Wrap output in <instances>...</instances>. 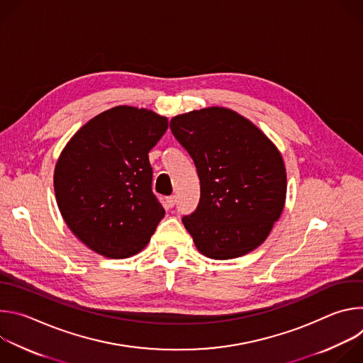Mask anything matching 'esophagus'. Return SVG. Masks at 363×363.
<instances>
[{
	"label": "esophagus",
	"mask_w": 363,
	"mask_h": 363,
	"mask_svg": "<svg viewBox=\"0 0 363 363\" xmlns=\"http://www.w3.org/2000/svg\"><path fill=\"white\" fill-rule=\"evenodd\" d=\"M175 201H177V199H175V196H174V195L167 198V201H165V202H167V206H168V208H172V206L175 205Z\"/></svg>",
	"instance_id": "obj_1"
}]
</instances>
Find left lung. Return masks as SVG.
I'll list each match as a JSON object with an SVG mask.
<instances>
[{
  "instance_id": "1",
  "label": "left lung",
  "mask_w": 363,
  "mask_h": 363,
  "mask_svg": "<svg viewBox=\"0 0 363 363\" xmlns=\"http://www.w3.org/2000/svg\"><path fill=\"white\" fill-rule=\"evenodd\" d=\"M201 182L196 210L182 223L205 257L230 260L269 237L287 192L277 146L252 122L225 108H205L171 119Z\"/></svg>"
}]
</instances>
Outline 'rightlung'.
<instances>
[{
    "instance_id": "1",
    "label": "right lung",
    "mask_w": 363,
    "mask_h": 363,
    "mask_svg": "<svg viewBox=\"0 0 363 363\" xmlns=\"http://www.w3.org/2000/svg\"><path fill=\"white\" fill-rule=\"evenodd\" d=\"M168 119L147 109L116 106L83 125L55 168L59 210L70 231L109 258L142 251L165 216L152 192L149 150Z\"/></svg>"
}]
</instances>
